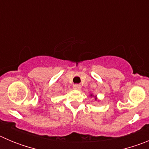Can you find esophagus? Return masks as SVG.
<instances>
[{
	"mask_svg": "<svg viewBox=\"0 0 149 149\" xmlns=\"http://www.w3.org/2000/svg\"><path fill=\"white\" fill-rule=\"evenodd\" d=\"M81 88V85H79V84H74L73 85V89H76V90H80Z\"/></svg>",
	"mask_w": 149,
	"mask_h": 149,
	"instance_id": "1",
	"label": "esophagus"
}]
</instances>
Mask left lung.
I'll list each match as a JSON object with an SVG mask.
<instances>
[{
	"label": "left lung",
	"instance_id": "1",
	"mask_svg": "<svg viewBox=\"0 0 149 149\" xmlns=\"http://www.w3.org/2000/svg\"><path fill=\"white\" fill-rule=\"evenodd\" d=\"M89 96H90V97H95V101H97V99H98V98H97V95H94L93 93H91V94L89 95Z\"/></svg>",
	"mask_w": 149,
	"mask_h": 149
}]
</instances>
